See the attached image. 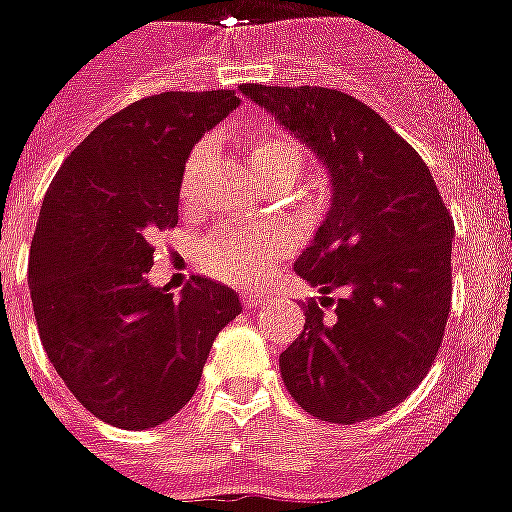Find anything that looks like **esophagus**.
<instances>
[{
	"instance_id": "34e87169",
	"label": "esophagus",
	"mask_w": 512,
	"mask_h": 512,
	"mask_svg": "<svg viewBox=\"0 0 512 512\" xmlns=\"http://www.w3.org/2000/svg\"><path fill=\"white\" fill-rule=\"evenodd\" d=\"M242 302L247 307H260L265 305V294H257V292H244L242 294Z\"/></svg>"
}]
</instances>
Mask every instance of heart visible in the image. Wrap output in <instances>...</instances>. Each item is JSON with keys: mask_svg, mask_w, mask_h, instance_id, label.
Returning <instances> with one entry per match:
<instances>
[{"mask_svg": "<svg viewBox=\"0 0 512 512\" xmlns=\"http://www.w3.org/2000/svg\"><path fill=\"white\" fill-rule=\"evenodd\" d=\"M205 152L207 144H197L191 149L189 160H186L184 184H181L184 197L189 194L194 168L205 157ZM247 152L252 170L263 181L276 176H286L292 181L305 165V152L299 149L292 136L286 134L249 136ZM284 244L286 239L278 231H242V228L220 226L199 242L197 260L199 268L210 273V276L220 278V281L249 284L257 276H263V270L284 249Z\"/></svg>", "mask_w": 512, "mask_h": 512, "instance_id": "obj_1", "label": "heart"}]
</instances>
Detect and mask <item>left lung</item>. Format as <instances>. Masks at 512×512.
Instances as JSON below:
<instances>
[{
	"label": "left lung",
	"mask_w": 512,
	"mask_h": 512,
	"mask_svg": "<svg viewBox=\"0 0 512 512\" xmlns=\"http://www.w3.org/2000/svg\"><path fill=\"white\" fill-rule=\"evenodd\" d=\"M313 149L331 176V210L294 270L321 286L281 378L328 423L384 415L421 384L452 302L455 223L429 165L376 110L323 86H239ZM342 288L336 303L325 294ZM328 306H334L326 314Z\"/></svg>",
	"instance_id": "8db88e82"
}]
</instances>
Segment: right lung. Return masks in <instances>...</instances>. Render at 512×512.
Here are the masks:
<instances>
[{"label": "right lung", "mask_w": 512, "mask_h": 512, "mask_svg": "<svg viewBox=\"0 0 512 512\" xmlns=\"http://www.w3.org/2000/svg\"><path fill=\"white\" fill-rule=\"evenodd\" d=\"M239 107L234 91H165L99 123L49 184L28 257L49 363L89 413L152 429L194 397L210 347L242 313L234 289L149 284L152 236L178 223L191 147Z\"/></svg>", "instance_id": "right-lung-1"}]
</instances>
